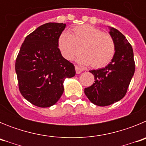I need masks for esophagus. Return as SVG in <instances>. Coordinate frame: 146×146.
I'll return each instance as SVG.
<instances>
[{"label": "esophagus", "instance_id": "1", "mask_svg": "<svg viewBox=\"0 0 146 146\" xmlns=\"http://www.w3.org/2000/svg\"><path fill=\"white\" fill-rule=\"evenodd\" d=\"M75 71H76V73L77 74H80L81 72L83 71V69L80 68L79 66H75Z\"/></svg>", "mask_w": 146, "mask_h": 146}]
</instances>
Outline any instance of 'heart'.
Instances as JSON below:
<instances>
[{
	"instance_id": "heart-1",
	"label": "heart",
	"mask_w": 146,
	"mask_h": 146,
	"mask_svg": "<svg viewBox=\"0 0 146 146\" xmlns=\"http://www.w3.org/2000/svg\"><path fill=\"white\" fill-rule=\"evenodd\" d=\"M58 47L63 57L71 60L80 51L83 53L77 58L80 64L99 69L111 62L115 52L113 37L91 25H78L70 33L63 32L58 38Z\"/></svg>"
}]
</instances>
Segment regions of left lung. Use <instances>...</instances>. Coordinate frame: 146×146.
<instances>
[{"instance_id": "left-lung-1", "label": "left lung", "mask_w": 146, "mask_h": 146, "mask_svg": "<svg viewBox=\"0 0 146 146\" xmlns=\"http://www.w3.org/2000/svg\"><path fill=\"white\" fill-rule=\"evenodd\" d=\"M109 29L115 44L114 57L103 69L90 71L95 81L84 90L93 104L102 107L108 106L124 97L135 69L131 44L119 31L112 27Z\"/></svg>"}]
</instances>
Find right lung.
Segmentation results:
<instances>
[{
    "label": "right lung",
    "instance_id": "obj_1",
    "mask_svg": "<svg viewBox=\"0 0 146 146\" xmlns=\"http://www.w3.org/2000/svg\"><path fill=\"white\" fill-rule=\"evenodd\" d=\"M65 23H48L27 36L15 63L19 89L33 105L48 108L64 91L66 78L75 75L74 66L62 56L58 38Z\"/></svg>",
    "mask_w": 146,
    "mask_h": 146
}]
</instances>
